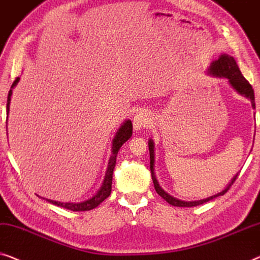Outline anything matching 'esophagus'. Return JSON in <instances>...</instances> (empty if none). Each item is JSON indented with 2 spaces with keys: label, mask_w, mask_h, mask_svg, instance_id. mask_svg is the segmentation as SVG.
Here are the masks:
<instances>
[{
  "label": "esophagus",
  "mask_w": 260,
  "mask_h": 260,
  "mask_svg": "<svg viewBox=\"0 0 260 260\" xmlns=\"http://www.w3.org/2000/svg\"><path fill=\"white\" fill-rule=\"evenodd\" d=\"M149 121V114L146 112H139L133 119V127L135 131H141Z\"/></svg>",
  "instance_id": "34e87169"
}]
</instances>
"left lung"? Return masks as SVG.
Masks as SVG:
<instances>
[{
  "label": "left lung",
  "instance_id": "left-lung-1",
  "mask_svg": "<svg viewBox=\"0 0 260 260\" xmlns=\"http://www.w3.org/2000/svg\"><path fill=\"white\" fill-rule=\"evenodd\" d=\"M207 74L215 76V78L228 79L230 86H231L237 93L248 99V100L251 101L252 107H253V109L255 108L254 93H253V89H252V86L248 83L247 80L244 78L243 74H241L238 64H237L236 60L232 56L228 55V54H221V55H219L217 60L211 62L210 67H208V69H207ZM148 148H149V159H151L152 180H153V184H154L155 191L160 197H161L162 199H165L168 204L173 205V206H177V207L198 206V205H202L204 203L210 202V200L217 198V197H219V196H224L225 193L229 191V188L231 187L233 182L236 181L237 177H238V173H237L235 177L231 179L230 184L226 186V187L222 189L221 192H219V193H217V194H213L211 197H207V198H205V199L192 200V202H185V200L177 199V198H174V197H172L171 194H168L166 191H164V189L161 188V186L159 185L158 180H156V177L154 173V142H153L152 139H149L148 140Z\"/></svg>",
  "mask_w": 260,
  "mask_h": 260
}]
</instances>
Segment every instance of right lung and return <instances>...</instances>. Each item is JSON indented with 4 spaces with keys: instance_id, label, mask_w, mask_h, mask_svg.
<instances>
[{
    "instance_id": "right-lung-1",
    "label": "right lung",
    "mask_w": 260,
    "mask_h": 260,
    "mask_svg": "<svg viewBox=\"0 0 260 260\" xmlns=\"http://www.w3.org/2000/svg\"><path fill=\"white\" fill-rule=\"evenodd\" d=\"M20 81V78H17L14 83L10 87V90L8 93V100H7V115L9 114V107H10V101H12V94H13V89L15 88L17 83ZM132 133H133V125H132L131 120H126L125 122L120 126V128L116 132L114 139L112 141V155L109 158L108 161V167L107 171H106L104 181H102L101 187L99 188V191L95 193V194L92 197V198L85 200V202H80V203H61V202H56V200H52V199H46L43 197H40V198L46 199L47 202L56 205V206L67 208V210L71 211H75V212H81V211H89L93 210L96 206H99L105 199H107L109 196H111L112 192V180H113V171H114L115 167V162H116V155H118L119 149L121 148V146L125 144V142L128 140V139L132 137Z\"/></svg>"
}]
</instances>
